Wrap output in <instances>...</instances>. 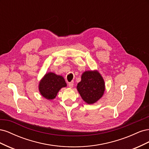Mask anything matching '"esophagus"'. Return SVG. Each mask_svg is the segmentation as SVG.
Wrapping results in <instances>:
<instances>
[{
    "mask_svg": "<svg viewBox=\"0 0 149 149\" xmlns=\"http://www.w3.org/2000/svg\"><path fill=\"white\" fill-rule=\"evenodd\" d=\"M73 85H74V83H73V81H71V82H70V83H68L69 87H70V88H71L73 87Z\"/></svg>",
    "mask_w": 149,
    "mask_h": 149,
    "instance_id": "34e87169",
    "label": "esophagus"
}]
</instances>
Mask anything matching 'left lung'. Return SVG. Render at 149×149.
I'll use <instances>...</instances> for the list:
<instances>
[{
  "mask_svg": "<svg viewBox=\"0 0 149 149\" xmlns=\"http://www.w3.org/2000/svg\"><path fill=\"white\" fill-rule=\"evenodd\" d=\"M76 88L83 100L88 104H93L104 93V80L97 70L86 71L81 74V80Z\"/></svg>",
  "mask_w": 149,
  "mask_h": 149,
  "instance_id": "left-lung-1",
  "label": "left lung"
}]
</instances>
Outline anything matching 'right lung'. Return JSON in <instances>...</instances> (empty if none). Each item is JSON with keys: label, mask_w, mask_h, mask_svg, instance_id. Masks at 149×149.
I'll list each match as a JSON object with an SVG mask.
<instances>
[{"label": "right lung", "mask_w": 149, "mask_h": 149, "mask_svg": "<svg viewBox=\"0 0 149 149\" xmlns=\"http://www.w3.org/2000/svg\"><path fill=\"white\" fill-rule=\"evenodd\" d=\"M66 83L62 76L53 72H48L39 81L38 89L41 95L48 100H52L57 96L62 88L66 87Z\"/></svg>", "instance_id": "obj_1"}]
</instances>
